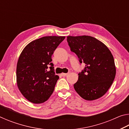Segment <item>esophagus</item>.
I'll list each match as a JSON object with an SVG mask.
<instances>
[{"instance_id":"obj_1","label":"esophagus","mask_w":129,"mask_h":129,"mask_svg":"<svg viewBox=\"0 0 129 129\" xmlns=\"http://www.w3.org/2000/svg\"><path fill=\"white\" fill-rule=\"evenodd\" d=\"M68 75V73H62L61 74V75L62 76H67Z\"/></svg>"}]
</instances>
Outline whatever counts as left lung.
I'll list each match as a JSON object with an SVG mask.
<instances>
[{
    "label": "left lung",
    "mask_w": 129,
    "mask_h": 129,
    "mask_svg": "<svg viewBox=\"0 0 129 129\" xmlns=\"http://www.w3.org/2000/svg\"><path fill=\"white\" fill-rule=\"evenodd\" d=\"M67 41L81 64H85L73 85L76 92L88 101L101 97L112 85L116 74L110 50L101 41L90 36H69Z\"/></svg>",
    "instance_id": "left-lung-1"
}]
</instances>
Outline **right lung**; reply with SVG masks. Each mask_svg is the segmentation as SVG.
Masks as SVG:
<instances>
[{"label":"right lung","mask_w":129,"mask_h":129,"mask_svg":"<svg viewBox=\"0 0 129 129\" xmlns=\"http://www.w3.org/2000/svg\"><path fill=\"white\" fill-rule=\"evenodd\" d=\"M65 38L43 37L31 41L21 52L16 67L17 85L30 102L43 103L53 93L59 77L54 73L52 55Z\"/></svg>","instance_id":"1"}]
</instances>
